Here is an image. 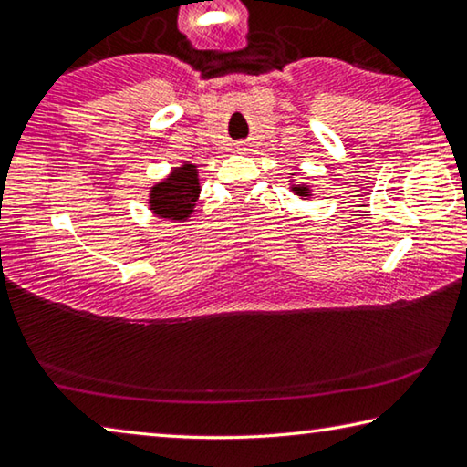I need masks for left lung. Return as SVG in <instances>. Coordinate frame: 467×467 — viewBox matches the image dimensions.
I'll return each instance as SVG.
<instances>
[{"label": "left lung", "instance_id": "8db88e82", "mask_svg": "<svg viewBox=\"0 0 467 467\" xmlns=\"http://www.w3.org/2000/svg\"><path fill=\"white\" fill-rule=\"evenodd\" d=\"M296 192V195H309V189L306 187H292Z\"/></svg>", "mask_w": 467, "mask_h": 467}]
</instances>
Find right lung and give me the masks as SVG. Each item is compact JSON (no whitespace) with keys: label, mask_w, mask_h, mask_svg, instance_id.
<instances>
[{"label":"right lung","mask_w":467,"mask_h":467,"mask_svg":"<svg viewBox=\"0 0 467 467\" xmlns=\"http://www.w3.org/2000/svg\"><path fill=\"white\" fill-rule=\"evenodd\" d=\"M200 195L193 164H183L172 171V175L164 183L154 185L150 193V208L161 218L185 220Z\"/></svg>","instance_id":"1"}]
</instances>
